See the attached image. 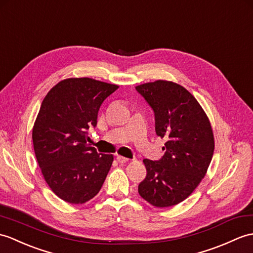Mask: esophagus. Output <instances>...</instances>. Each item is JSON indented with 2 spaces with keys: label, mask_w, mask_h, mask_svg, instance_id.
Wrapping results in <instances>:
<instances>
[{
  "label": "esophagus",
  "mask_w": 253,
  "mask_h": 253,
  "mask_svg": "<svg viewBox=\"0 0 253 253\" xmlns=\"http://www.w3.org/2000/svg\"><path fill=\"white\" fill-rule=\"evenodd\" d=\"M116 160H117V162L121 163V164H124V163L128 162V158H126L124 156H121V155H117L116 156Z\"/></svg>",
  "instance_id": "34e87169"
}]
</instances>
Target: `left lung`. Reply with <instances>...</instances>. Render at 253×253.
<instances>
[{"label": "left lung", "mask_w": 253, "mask_h": 253, "mask_svg": "<svg viewBox=\"0 0 253 253\" xmlns=\"http://www.w3.org/2000/svg\"><path fill=\"white\" fill-rule=\"evenodd\" d=\"M136 89L154 111L156 134L167 140L160 161L143 160L146 177L138 192L155 207H171L189 197L206 175L214 151L212 128L183 86L158 80Z\"/></svg>", "instance_id": "8db88e82"}]
</instances>
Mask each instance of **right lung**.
<instances>
[{"mask_svg": "<svg viewBox=\"0 0 253 253\" xmlns=\"http://www.w3.org/2000/svg\"><path fill=\"white\" fill-rule=\"evenodd\" d=\"M119 86L89 78L59 82L44 98L35 120V156L50 190L62 201L84 204L99 193L113 155L87 144L100 105Z\"/></svg>", "mask_w": 253, "mask_h": 253, "instance_id": "right-lung-1", "label": "right lung"}]
</instances>
